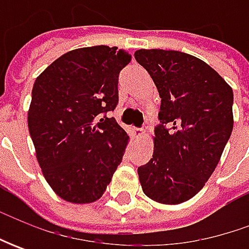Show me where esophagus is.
I'll return each instance as SVG.
<instances>
[{"mask_svg":"<svg viewBox=\"0 0 249 249\" xmlns=\"http://www.w3.org/2000/svg\"><path fill=\"white\" fill-rule=\"evenodd\" d=\"M142 133H144V129H139V127H134V129L131 130V134H133V137H140Z\"/></svg>","mask_w":249,"mask_h":249,"instance_id":"esophagus-1","label":"esophagus"}]
</instances>
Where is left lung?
<instances>
[{
  "label": "left lung",
  "mask_w": 249,
  "mask_h": 249,
  "mask_svg": "<svg viewBox=\"0 0 249 249\" xmlns=\"http://www.w3.org/2000/svg\"><path fill=\"white\" fill-rule=\"evenodd\" d=\"M160 97L154 154L137 169L142 191L181 204L205 186L233 131V90L205 62L180 51L139 50Z\"/></svg>",
  "instance_id": "obj_1"
}]
</instances>
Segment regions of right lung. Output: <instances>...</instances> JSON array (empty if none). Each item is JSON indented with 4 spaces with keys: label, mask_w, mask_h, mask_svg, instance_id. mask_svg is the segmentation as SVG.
<instances>
[{
    "label": "right lung",
    "mask_w": 249,
    "mask_h": 249,
    "mask_svg": "<svg viewBox=\"0 0 249 249\" xmlns=\"http://www.w3.org/2000/svg\"><path fill=\"white\" fill-rule=\"evenodd\" d=\"M130 61L118 47L77 48L34 82L29 131L45 180L65 201H97L122 162L129 137L108 116L119 102V73Z\"/></svg>",
    "instance_id": "1"
}]
</instances>
